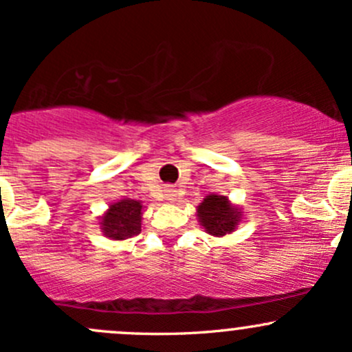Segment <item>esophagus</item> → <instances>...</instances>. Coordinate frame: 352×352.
<instances>
[{
  "mask_svg": "<svg viewBox=\"0 0 352 352\" xmlns=\"http://www.w3.org/2000/svg\"><path fill=\"white\" fill-rule=\"evenodd\" d=\"M165 195L168 197V200H177L180 197V190L175 187H167L165 188Z\"/></svg>",
  "mask_w": 352,
  "mask_h": 352,
  "instance_id": "obj_1",
  "label": "esophagus"
}]
</instances>
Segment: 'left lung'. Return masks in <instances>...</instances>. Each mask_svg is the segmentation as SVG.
Masks as SVG:
<instances>
[{"instance_id": "1", "label": "left lung", "mask_w": 352, "mask_h": 352, "mask_svg": "<svg viewBox=\"0 0 352 352\" xmlns=\"http://www.w3.org/2000/svg\"><path fill=\"white\" fill-rule=\"evenodd\" d=\"M200 222L212 235L232 232L239 222V212L230 206L227 197L208 195L197 208Z\"/></svg>"}]
</instances>
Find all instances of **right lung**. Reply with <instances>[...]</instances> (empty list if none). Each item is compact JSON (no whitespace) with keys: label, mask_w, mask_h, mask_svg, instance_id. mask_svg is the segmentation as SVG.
Returning <instances> with one entry per match:
<instances>
[{"label":"right lung","mask_w":352,"mask_h":352,"mask_svg":"<svg viewBox=\"0 0 352 352\" xmlns=\"http://www.w3.org/2000/svg\"><path fill=\"white\" fill-rule=\"evenodd\" d=\"M140 202L120 200L110 207L105 217L102 219L103 232L115 241L135 237V235L140 234Z\"/></svg>","instance_id":"obj_1"}]
</instances>
